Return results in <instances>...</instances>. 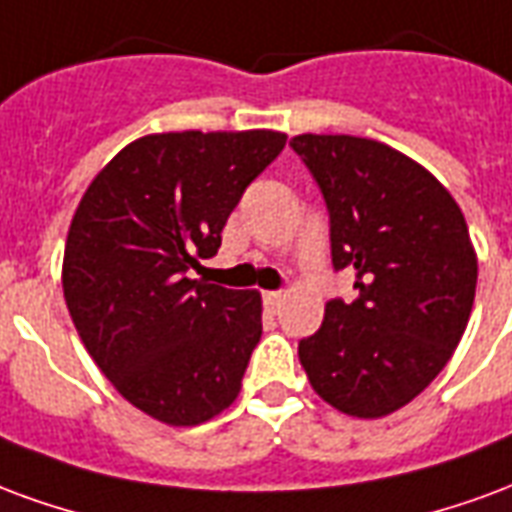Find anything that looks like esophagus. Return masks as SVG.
Wrapping results in <instances>:
<instances>
[{"label":"esophagus","instance_id":"34e87169","mask_svg":"<svg viewBox=\"0 0 512 512\" xmlns=\"http://www.w3.org/2000/svg\"><path fill=\"white\" fill-rule=\"evenodd\" d=\"M283 297H286L283 292H264V305H267L270 311H278V308H281Z\"/></svg>","mask_w":512,"mask_h":512}]
</instances>
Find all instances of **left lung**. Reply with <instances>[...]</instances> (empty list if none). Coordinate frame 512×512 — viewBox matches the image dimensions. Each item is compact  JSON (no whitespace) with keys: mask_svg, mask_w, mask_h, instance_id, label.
Returning <instances> with one entry per match:
<instances>
[{"mask_svg":"<svg viewBox=\"0 0 512 512\" xmlns=\"http://www.w3.org/2000/svg\"><path fill=\"white\" fill-rule=\"evenodd\" d=\"M330 215L335 272L357 297L327 302L300 341V363L324 401L384 417L434 382L472 313L477 256L455 199L423 166L357 136H294Z\"/></svg>","mask_w":512,"mask_h":512,"instance_id":"left-lung-1","label":"left lung"}]
</instances>
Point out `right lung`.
Listing matches in <instances>:
<instances>
[{"label":"right lung","mask_w":512,"mask_h":512,"mask_svg":"<svg viewBox=\"0 0 512 512\" xmlns=\"http://www.w3.org/2000/svg\"><path fill=\"white\" fill-rule=\"evenodd\" d=\"M286 136L158 133L92 179L65 245L62 289L81 341L122 398L169 425L237 398L261 338V297L190 278L220 248L242 193Z\"/></svg>","instance_id":"1"}]
</instances>
